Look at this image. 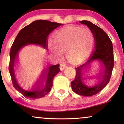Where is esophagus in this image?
<instances>
[{"label": "esophagus", "mask_w": 124, "mask_h": 124, "mask_svg": "<svg viewBox=\"0 0 124 124\" xmlns=\"http://www.w3.org/2000/svg\"><path fill=\"white\" fill-rule=\"evenodd\" d=\"M66 67H67V65H66V64H65V63H61L60 65V69L61 70H63V69H65V68H66Z\"/></svg>", "instance_id": "esophagus-1"}]
</instances>
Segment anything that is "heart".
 Segmentation results:
<instances>
[{"instance_id":"obj_1","label":"heart","mask_w":124,"mask_h":124,"mask_svg":"<svg viewBox=\"0 0 124 124\" xmlns=\"http://www.w3.org/2000/svg\"><path fill=\"white\" fill-rule=\"evenodd\" d=\"M54 42H48L51 52L61 56L65 52L67 58L72 62L86 59L93 47L94 36L90 30L78 27H68L61 30L54 37Z\"/></svg>"}]
</instances>
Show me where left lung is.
I'll list each match as a JSON object with an SVG mask.
<instances>
[{
  "mask_svg": "<svg viewBox=\"0 0 124 124\" xmlns=\"http://www.w3.org/2000/svg\"><path fill=\"white\" fill-rule=\"evenodd\" d=\"M81 24L86 25L93 33L95 41V49L90 55L89 59L85 63L78 65L76 69V77L71 82L72 90L78 94L84 96H92L96 94L103 89L109 83L113 69V46L110 38L103 30L89 21H80ZM99 59L104 65V69L101 74L99 82L96 86L89 88L83 83L82 70L87 67L92 60Z\"/></svg>",
  "mask_w": 124,
  "mask_h": 124,
  "instance_id": "8db88e82",
  "label": "left lung"
}]
</instances>
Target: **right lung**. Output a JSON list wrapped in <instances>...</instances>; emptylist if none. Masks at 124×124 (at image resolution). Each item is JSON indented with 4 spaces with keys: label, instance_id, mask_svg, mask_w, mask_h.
<instances>
[{
    "label": "right lung",
    "instance_id": "right-lung-1",
    "mask_svg": "<svg viewBox=\"0 0 124 124\" xmlns=\"http://www.w3.org/2000/svg\"><path fill=\"white\" fill-rule=\"evenodd\" d=\"M61 25H62V24L44 20L34 21L22 28L15 38L10 51L8 70L14 87L25 97L30 99H39L47 95L52 87L54 77L61 70L59 69V64L48 67L44 71L41 77L39 78L38 83L37 85H39V84H40L41 89L35 87V89L32 92L25 91L18 85L16 79L14 70V65L18 51L24 45L29 44H38L45 49H47L48 35L54 30ZM44 81L45 82V85L44 88H42Z\"/></svg>",
    "mask_w": 124,
    "mask_h": 124
}]
</instances>
